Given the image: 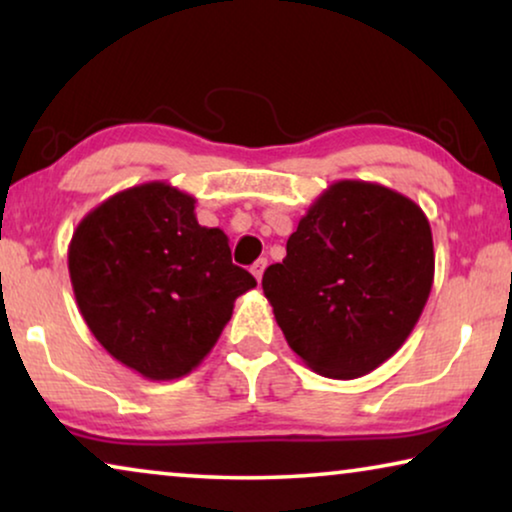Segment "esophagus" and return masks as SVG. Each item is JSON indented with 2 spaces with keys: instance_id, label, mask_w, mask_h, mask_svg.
I'll return each instance as SVG.
<instances>
[{
  "instance_id": "esophagus-1",
  "label": "esophagus",
  "mask_w": 512,
  "mask_h": 512,
  "mask_svg": "<svg viewBox=\"0 0 512 512\" xmlns=\"http://www.w3.org/2000/svg\"><path fill=\"white\" fill-rule=\"evenodd\" d=\"M265 268H268V258H258V261L251 265V275L256 277V282H261V279H263Z\"/></svg>"
}]
</instances>
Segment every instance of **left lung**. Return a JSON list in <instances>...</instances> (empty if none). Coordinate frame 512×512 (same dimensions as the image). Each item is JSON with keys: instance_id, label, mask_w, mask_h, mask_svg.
Returning <instances> with one entry per match:
<instances>
[{"instance_id": "1", "label": "left lung", "mask_w": 512, "mask_h": 512, "mask_svg": "<svg viewBox=\"0 0 512 512\" xmlns=\"http://www.w3.org/2000/svg\"><path fill=\"white\" fill-rule=\"evenodd\" d=\"M436 270L431 226L408 195L333 181L298 221L263 293L314 373L354 380L391 359L422 317Z\"/></svg>"}]
</instances>
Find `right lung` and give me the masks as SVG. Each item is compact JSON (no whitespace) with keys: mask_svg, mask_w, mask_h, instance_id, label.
I'll return each mask as SVG.
<instances>
[{"mask_svg":"<svg viewBox=\"0 0 512 512\" xmlns=\"http://www.w3.org/2000/svg\"><path fill=\"white\" fill-rule=\"evenodd\" d=\"M76 305L95 340L146 380L200 366L256 286L230 261L228 235L205 228L170 181L118 191L79 221L67 249Z\"/></svg>","mask_w":512,"mask_h":512,"instance_id":"add662e5","label":"right lung"}]
</instances>
